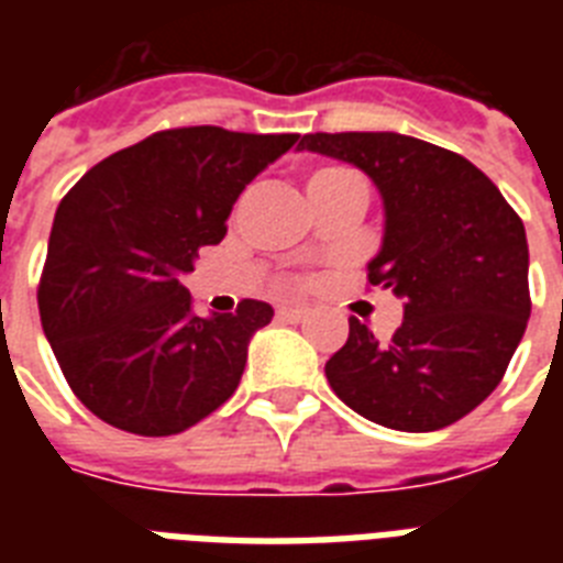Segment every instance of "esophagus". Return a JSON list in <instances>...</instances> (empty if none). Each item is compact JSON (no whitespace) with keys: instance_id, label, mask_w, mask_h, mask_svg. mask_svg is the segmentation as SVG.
Instances as JSON below:
<instances>
[{"instance_id":"34e87169","label":"esophagus","mask_w":563,"mask_h":563,"mask_svg":"<svg viewBox=\"0 0 563 563\" xmlns=\"http://www.w3.org/2000/svg\"><path fill=\"white\" fill-rule=\"evenodd\" d=\"M277 316L283 321H289V324H300V321H307L309 318V309L307 307H280L277 309Z\"/></svg>"}]
</instances>
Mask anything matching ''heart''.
<instances>
[{
	"label": "heart",
	"instance_id": "heart-1",
	"mask_svg": "<svg viewBox=\"0 0 563 563\" xmlns=\"http://www.w3.org/2000/svg\"><path fill=\"white\" fill-rule=\"evenodd\" d=\"M339 172H344V169H321V172H316V175L309 178V184H318V180L330 178V175H339ZM309 184H307V187H309Z\"/></svg>",
	"mask_w": 563,
	"mask_h": 563
}]
</instances>
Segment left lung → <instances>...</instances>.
Returning <instances> with one entry per match:
<instances>
[{"label": "left lung", "mask_w": 563, "mask_h": 563, "mask_svg": "<svg viewBox=\"0 0 563 563\" xmlns=\"http://www.w3.org/2000/svg\"><path fill=\"white\" fill-rule=\"evenodd\" d=\"M298 148L374 180L385 228L368 280L402 300V324L388 342L351 318L347 342L324 368L330 388L379 427H450L497 388L526 333L523 221L485 172L415 136L307 134Z\"/></svg>", "instance_id": "left-lung-1"}]
</instances>
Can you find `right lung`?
Wrapping results in <instances>:
<instances>
[{
	"mask_svg": "<svg viewBox=\"0 0 563 563\" xmlns=\"http://www.w3.org/2000/svg\"><path fill=\"white\" fill-rule=\"evenodd\" d=\"M300 134L175 128L110 154L60 201L40 321L75 397L134 435H178L236 391L265 300L201 318L180 277L242 189Z\"/></svg>",
	"mask_w": 563,
	"mask_h": 563,
	"instance_id": "obj_1",
	"label": "right lung"
}]
</instances>
